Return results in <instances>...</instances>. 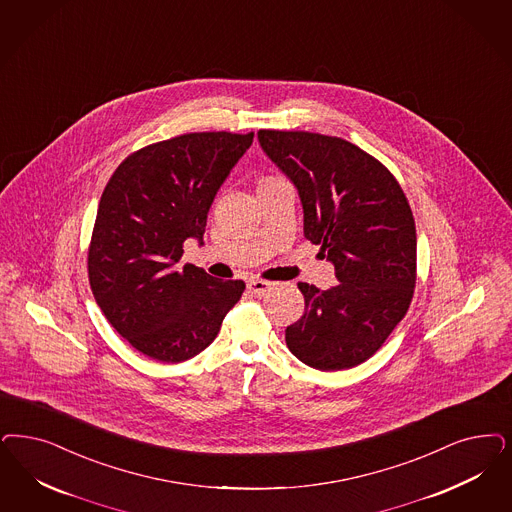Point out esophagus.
Instances as JSON below:
<instances>
[{
  "label": "esophagus",
  "instance_id": "obj_1",
  "mask_svg": "<svg viewBox=\"0 0 512 512\" xmlns=\"http://www.w3.org/2000/svg\"><path fill=\"white\" fill-rule=\"evenodd\" d=\"M272 282H266V280H249L247 283V289L253 293V295H265L266 291L272 289Z\"/></svg>",
  "mask_w": 512,
  "mask_h": 512
}]
</instances>
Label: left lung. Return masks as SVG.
I'll use <instances>...</instances> for the list:
<instances>
[{"label":"left lung","mask_w":512,"mask_h":512,"mask_svg":"<svg viewBox=\"0 0 512 512\" xmlns=\"http://www.w3.org/2000/svg\"><path fill=\"white\" fill-rule=\"evenodd\" d=\"M259 143L299 191L304 236L335 265L327 291L299 283L304 314L287 348L318 371L367 361L405 318L416 285V227L388 168L350 141L259 130Z\"/></svg>","instance_id":"obj_1"}]
</instances>
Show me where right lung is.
I'll return each mask as SVG.
<instances>
[{
  "label": "right lung",
  "mask_w": 512,
  "mask_h": 512,
  "mask_svg": "<svg viewBox=\"0 0 512 512\" xmlns=\"http://www.w3.org/2000/svg\"><path fill=\"white\" fill-rule=\"evenodd\" d=\"M253 132H193L128 155L107 181L89 247L92 295L138 352L181 363L206 350L246 283L177 263Z\"/></svg>",
  "instance_id": "right-lung-1"
}]
</instances>
